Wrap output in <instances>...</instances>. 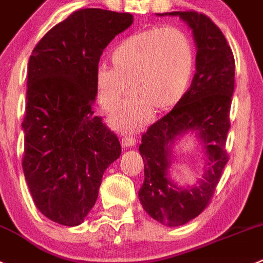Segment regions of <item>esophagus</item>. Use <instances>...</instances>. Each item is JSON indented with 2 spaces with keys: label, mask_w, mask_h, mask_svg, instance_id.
Returning a JSON list of instances; mask_svg holds the SVG:
<instances>
[{
  "label": "esophagus",
  "mask_w": 263,
  "mask_h": 263,
  "mask_svg": "<svg viewBox=\"0 0 263 263\" xmlns=\"http://www.w3.org/2000/svg\"><path fill=\"white\" fill-rule=\"evenodd\" d=\"M134 144H136V138H133V137L125 136L124 138L121 139V146L124 147V148H129V147H133Z\"/></svg>",
  "instance_id": "1"
}]
</instances>
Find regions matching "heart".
I'll return each instance as SVG.
<instances>
[{
  "label": "heart",
  "instance_id": "1",
  "mask_svg": "<svg viewBox=\"0 0 263 263\" xmlns=\"http://www.w3.org/2000/svg\"><path fill=\"white\" fill-rule=\"evenodd\" d=\"M112 64H99L96 86L102 108L112 112L130 90L134 96L115 115L120 130H137L151 111L173 108L186 96L196 67L190 34L178 27L156 26L122 40L111 54Z\"/></svg>",
  "mask_w": 263,
  "mask_h": 263
}]
</instances>
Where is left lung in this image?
I'll list each match as a JSON object with an SVG mask.
<instances>
[{
    "label": "left lung",
    "mask_w": 263,
    "mask_h": 263,
    "mask_svg": "<svg viewBox=\"0 0 263 263\" xmlns=\"http://www.w3.org/2000/svg\"><path fill=\"white\" fill-rule=\"evenodd\" d=\"M169 15H179L192 29L197 47L196 73L182 101L142 136L139 152L144 162V182L138 195L152 218L172 227L196 218L208 206L229 161L226 139L235 59L211 17L192 10ZM187 131H194L202 139L209 169L196 186L179 189L167 178V167L174 141Z\"/></svg>",
    "instance_id": "8db88e82"
}]
</instances>
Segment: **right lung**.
Returning <instances> with one entry per match:
<instances>
[{
	"instance_id": "right-lung-1",
	"label": "right lung",
	"mask_w": 263,
	"mask_h": 263,
	"mask_svg": "<svg viewBox=\"0 0 263 263\" xmlns=\"http://www.w3.org/2000/svg\"><path fill=\"white\" fill-rule=\"evenodd\" d=\"M133 15L80 9L52 27L28 62L24 177L39 211L77 226L94 206L102 177L121 155L114 132L96 116V69L107 45Z\"/></svg>"
}]
</instances>
